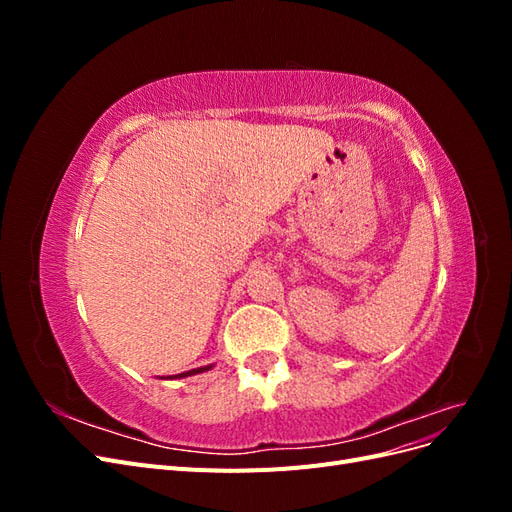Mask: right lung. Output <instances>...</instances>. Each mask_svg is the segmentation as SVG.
<instances>
[{"instance_id": "1", "label": "right lung", "mask_w": 512, "mask_h": 512, "mask_svg": "<svg viewBox=\"0 0 512 512\" xmlns=\"http://www.w3.org/2000/svg\"><path fill=\"white\" fill-rule=\"evenodd\" d=\"M213 367V363L211 365H203V367H196V369H190V371H183V374H177V376H162L164 380H175V378H188V376H196V374H203V371H209Z\"/></svg>"}]
</instances>
